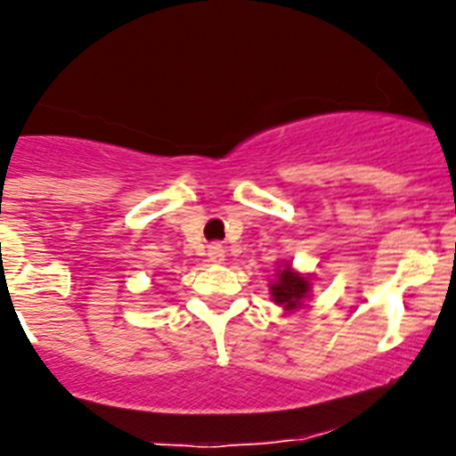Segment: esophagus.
I'll list each match as a JSON object with an SVG mask.
<instances>
[{"label": "esophagus", "mask_w": 456, "mask_h": 456, "mask_svg": "<svg viewBox=\"0 0 456 456\" xmlns=\"http://www.w3.org/2000/svg\"><path fill=\"white\" fill-rule=\"evenodd\" d=\"M208 258L214 263H223L224 261V248L223 245H211L208 248Z\"/></svg>", "instance_id": "1"}]
</instances>
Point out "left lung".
<instances>
[{
	"label": "left lung",
	"mask_w": 456,
	"mask_h": 456,
	"mask_svg": "<svg viewBox=\"0 0 456 456\" xmlns=\"http://www.w3.org/2000/svg\"><path fill=\"white\" fill-rule=\"evenodd\" d=\"M272 301L281 305L283 310H297L304 305V301L310 295V279L292 270V265H286L283 270L276 272V281L270 283Z\"/></svg>",
	"instance_id": "obj_1"
}]
</instances>
